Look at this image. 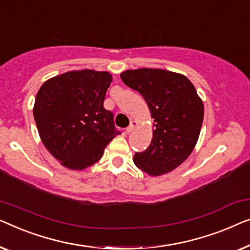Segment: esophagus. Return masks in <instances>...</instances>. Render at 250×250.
<instances>
[{
    "label": "esophagus",
    "mask_w": 250,
    "mask_h": 250,
    "mask_svg": "<svg viewBox=\"0 0 250 250\" xmlns=\"http://www.w3.org/2000/svg\"><path fill=\"white\" fill-rule=\"evenodd\" d=\"M137 125H138V121L132 120V121H131V124H130V125L128 126V128L125 129V131L128 132V133H129V132H131V131H133V130H135V128H136Z\"/></svg>",
    "instance_id": "34e87169"
}]
</instances>
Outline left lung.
<instances>
[{
	"label": "left lung",
	"instance_id": "left-lung-1",
	"mask_svg": "<svg viewBox=\"0 0 250 250\" xmlns=\"http://www.w3.org/2000/svg\"><path fill=\"white\" fill-rule=\"evenodd\" d=\"M120 77L145 98L154 120L149 147L133 156L136 167L150 177L173 171L188 159L199 138L202 98L187 77L168 70H125Z\"/></svg>",
	"mask_w": 250,
	"mask_h": 250
}]
</instances>
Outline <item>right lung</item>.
<instances>
[{"mask_svg":"<svg viewBox=\"0 0 250 250\" xmlns=\"http://www.w3.org/2000/svg\"><path fill=\"white\" fill-rule=\"evenodd\" d=\"M111 83L107 71L73 70L52 77L38 90L33 113L41 140L69 170L100 161L119 133L113 113L103 106Z\"/></svg>","mask_w":250,"mask_h":250,"instance_id":"add662e5","label":"right lung"}]
</instances>
